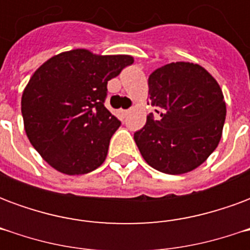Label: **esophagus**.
Listing matches in <instances>:
<instances>
[{
    "label": "esophagus",
    "instance_id": "34e87169",
    "mask_svg": "<svg viewBox=\"0 0 250 250\" xmlns=\"http://www.w3.org/2000/svg\"><path fill=\"white\" fill-rule=\"evenodd\" d=\"M131 112V108H128V109H122V114L125 115V116H127V115L130 114Z\"/></svg>",
    "mask_w": 250,
    "mask_h": 250
}]
</instances>
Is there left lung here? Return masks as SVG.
<instances>
[{
    "label": "left lung",
    "instance_id": "1",
    "mask_svg": "<svg viewBox=\"0 0 250 250\" xmlns=\"http://www.w3.org/2000/svg\"><path fill=\"white\" fill-rule=\"evenodd\" d=\"M150 114L134 139L151 167L185 174L208 159L222 135L226 107L218 83L198 64L177 62L148 76Z\"/></svg>",
    "mask_w": 250,
    "mask_h": 250
}]
</instances>
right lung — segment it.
I'll list each match as a JSON object with an SVG mask.
<instances>
[{"label":"right lung","mask_w":250,"mask_h":250,"mask_svg":"<svg viewBox=\"0 0 250 250\" xmlns=\"http://www.w3.org/2000/svg\"><path fill=\"white\" fill-rule=\"evenodd\" d=\"M131 56H98L85 49L64 52L30 77L21 99L26 135L60 173L87 174L107 157L120 120L104 107L107 83L131 65Z\"/></svg>","instance_id":"add662e5"}]
</instances>
